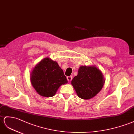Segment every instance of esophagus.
<instances>
[{
    "label": "esophagus",
    "mask_w": 134,
    "mask_h": 134,
    "mask_svg": "<svg viewBox=\"0 0 134 134\" xmlns=\"http://www.w3.org/2000/svg\"><path fill=\"white\" fill-rule=\"evenodd\" d=\"M72 76H71L67 77V79L68 81H71L72 80Z\"/></svg>",
    "instance_id": "1"
}]
</instances>
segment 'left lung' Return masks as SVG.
Masks as SVG:
<instances>
[{"mask_svg": "<svg viewBox=\"0 0 134 134\" xmlns=\"http://www.w3.org/2000/svg\"><path fill=\"white\" fill-rule=\"evenodd\" d=\"M105 80L100 70L95 66H80L77 75L71 81L78 97L89 100L98 94Z\"/></svg>", "mask_w": 134, "mask_h": 134, "instance_id": "1", "label": "left lung"}]
</instances>
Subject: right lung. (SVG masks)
Returning a JSON list of instances; mask_svg holds the SVG:
<instances>
[{
    "label": "right lung",
    "instance_id": "right-lung-1",
    "mask_svg": "<svg viewBox=\"0 0 134 134\" xmlns=\"http://www.w3.org/2000/svg\"><path fill=\"white\" fill-rule=\"evenodd\" d=\"M30 78L37 93L47 97L54 96L60 85L68 82L57 62L49 58H44L36 65Z\"/></svg>",
    "mask_w": 134,
    "mask_h": 134
}]
</instances>
